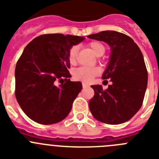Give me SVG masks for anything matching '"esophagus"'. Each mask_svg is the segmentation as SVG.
<instances>
[{
  "instance_id": "34e87169",
  "label": "esophagus",
  "mask_w": 159,
  "mask_h": 159,
  "mask_svg": "<svg viewBox=\"0 0 159 159\" xmlns=\"http://www.w3.org/2000/svg\"><path fill=\"white\" fill-rule=\"evenodd\" d=\"M82 85H83V88H88V87H89V85H88V84H84V83H83Z\"/></svg>"
}]
</instances>
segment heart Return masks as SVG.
<instances>
[{"mask_svg":"<svg viewBox=\"0 0 159 159\" xmlns=\"http://www.w3.org/2000/svg\"><path fill=\"white\" fill-rule=\"evenodd\" d=\"M88 46L92 51V52L97 56L100 57L105 52V47L102 43L99 41H92L88 43ZM77 49L76 46H72L69 49L67 58L69 64L71 65L76 64L77 61ZM99 69L96 67H80L73 71V77L76 80L82 81L84 83H88L93 80L95 76H96L99 73Z\"/></svg>","mask_w":159,"mask_h":159,"instance_id":"heart-1","label":"heart"}]
</instances>
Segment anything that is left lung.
Listing matches in <instances>:
<instances>
[{
	"label": "left lung",
	"instance_id": "1",
	"mask_svg": "<svg viewBox=\"0 0 159 159\" xmlns=\"http://www.w3.org/2000/svg\"><path fill=\"white\" fill-rule=\"evenodd\" d=\"M88 37L106 42L111 48L102 78L112 84L106 90L92 85L95 95L90 99V111L102 123H125L139 110L145 96L148 74L141 50L130 36L116 31H102Z\"/></svg>",
	"mask_w": 159,
	"mask_h": 159
}]
</instances>
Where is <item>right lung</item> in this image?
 <instances>
[{
    "mask_svg": "<svg viewBox=\"0 0 159 159\" xmlns=\"http://www.w3.org/2000/svg\"><path fill=\"white\" fill-rule=\"evenodd\" d=\"M84 39L71 35L43 34L25 47L15 70V95L25 115L36 123H59L71 111L82 84L70 80L67 55L71 46ZM57 82L61 83L59 86Z\"/></svg>",
    "mask_w": 159,
    "mask_h": 159,
    "instance_id": "right-lung-1",
    "label": "right lung"
}]
</instances>
